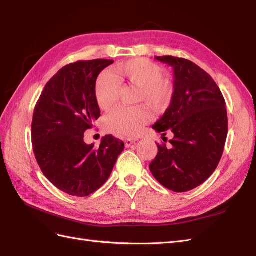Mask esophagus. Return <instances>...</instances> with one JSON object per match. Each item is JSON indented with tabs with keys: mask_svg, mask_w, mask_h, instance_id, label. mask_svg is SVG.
Listing matches in <instances>:
<instances>
[{
	"mask_svg": "<svg viewBox=\"0 0 256 256\" xmlns=\"http://www.w3.org/2000/svg\"><path fill=\"white\" fill-rule=\"evenodd\" d=\"M136 140H135V138H128V140H124V144H126V147H130V146L132 145V144H134Z\"/></svg>",
	"mask_w": 256,
	"mask_h": 256,
	"instance_id": "1",
	"label": "esophagus"
}]
</instances>
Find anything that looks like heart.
I'll return each instance as SVG.
<instances>
[{"instance_id":"1","label":"heart","mask_w":256,"mask_h":256,"mask_svg":"<svg viewBox=\"0 0 256 256\" xmlns=\"http://www.w3.org/2000/svg\"><path fill=\"white\" fill-rule=\"evenodd\" d=\"M122 82L138 88L136 102L147 104L154 112L166 111L173 100V85L162 78L160 66L144 58H134L114 66ZM120 96V83L109 72H102L95 84V98L102 110L114 107ZM145 104L135 107H118L104 120V126L110 134L119 137H133L140 132L150 120V111Z\"/></svg>"}]
</instances>
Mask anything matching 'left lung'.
<instances>
[{
    "label": "left lung",
    "instance_id": "obj_1",
    "mask_svg": "<svg viewBox=\"0 0 256 256\" xmlns=\"http://www.w3.org/2000/svg\"><path fill=\"white\" fill-rule=\"evenodd\" d=\"M156 60L173 68L174 94L152 128L163 136L172 133L173 138L168 147L156 144L158 154L149 168L162 186L186 192L203 184L218 166L228 133L226 102L212 76L192 62L173 56Z\"/></svg>",
    "mask_w": 256,
    "mask_h": 256
}]
</instances>
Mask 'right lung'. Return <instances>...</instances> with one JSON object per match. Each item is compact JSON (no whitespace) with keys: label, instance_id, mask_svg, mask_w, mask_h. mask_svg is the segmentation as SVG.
I'll list each match as a JSON object with an SVG mask.
<instances>
[{"label":"right lung","instance_id":"obj_1","mask_svg":"<svg viewBox=\"0 0 256 256\" xmlns=\"http://www.w3.org/2000/svg\"><path fill=\"white\" fill-rule=\"evenodd\" d=\"M110 60H78L64 66L45 85L31 126L38 164L52 184L70 196H86L109 178L124 142L102 137L100 148L83 140L100 116L95 98L98 74Z\"/></svg>","mask_w":256,"mask_h":256}]
</instances>
